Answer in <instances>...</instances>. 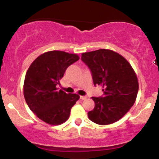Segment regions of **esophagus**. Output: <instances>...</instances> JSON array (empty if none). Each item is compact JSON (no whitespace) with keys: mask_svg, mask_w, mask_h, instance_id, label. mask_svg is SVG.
Masks as SVG:
<instances>
[{"mask_svg":"<svg viewBox=\"0 0 159 159\" xmlns=\"http://www.w3.org/2000/svg\"><path fill=\"white\" fill-rule=\"evenodd\" d=\"M87 98V96H80V99L81 100H84Z\"/></svg>","mask_w":159,"mask_h":159,"instance_id":"obj_1","label":"esophagus"}]
</instances>
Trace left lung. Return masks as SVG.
<instances>
[{"label":"left lung","mask_w":159,"mask_h":159,"mask_svg":"<svg viewBox=\"0 0 159 159\" xmlns=\"http://www.w3.org/2000/svg\"><path fill=\"white\" fill-rule=\"evenodd\" d=\"M81 61L90 69L95 86L101 85L103 95L92 97L93 110L88 117L98 125L121 119L135 102L138 81L132 67L123 56L107 49L83 53Z\"/></svg>","instance_id":"8db88e82"}]
</instances>
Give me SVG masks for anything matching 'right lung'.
Returning <instances> with one entry per match:
<instances>
[{"mask_svg": "<svg viewBox=\"0 0 159 159\" xmlns=\"http://www.w3.org/2000/svg\"><path fill=\"white\" fill-rule=\"evenodd\" d=\"M79 60L77 54L52 51L38 57L27 69L24 83L25 101L38 118L51 125L69 119L70 111L80 96L58 90L65 71Z\"/></svg>", "mask_w": 159, "mask_h": 159, "instance_id": "obj_1", "label": "right lung"}]
</instances>
